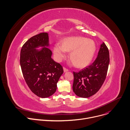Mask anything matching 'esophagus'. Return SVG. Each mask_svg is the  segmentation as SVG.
<instances>
[{"label":"esophagus","mask_w":130,"mask_h":130,"mask_svg":"<svg viewBox=\"0 0 130 130\" xmlns=\"http://www.w3.org/2000/svg\"><path fill=\"white\" fill-rule=\"evenodd\" d=\"M63 70H64V73H66V72H67L68 71V70H67V69H66V68H65V67L63 68Z\"/></svg>","instance_id":"34e87169"}]
</instances>
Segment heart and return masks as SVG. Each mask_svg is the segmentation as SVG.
Returning <instances> with one entry per match:
<instances>
[{
	"mask_svg": "<svg viewBox=\"0 0 130 130\" xmlns=\"http://www.w3.org/2000/svg\"><path fill=\"white\" fill-rule=\"evenodd\" d=\"M97 50L95 42L82 37H71L64 38L61 44L54 45L53 52L58 62L66 56V52H71L70 57L74 65L78 68L88 66L94 57Z\"/></svg>",
	"mask_w": 130,
	"mask_h": 130,
	"instance_id": "1",
	"label": "heart"
}]
</instances>
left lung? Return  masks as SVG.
Returning a JSON list of instances; mask_svg holds the SVG:
<instances>
[{
	"mask_svg": "<svg viewBox=\"0 0 130 130\" xmlns=\"http://www.w3.org/2000/svg\"><path fill=\"white\" fill-rule=\"evenodd\" d=\"M109 62V50L103 42L94 62L78 73L73 72V90L77 96L88 98L98 91L105 80Z\"/></svg>",
	"mask_w": 130,
	"mask_h": 130,
	"instance_id": "8db88e82",
	"label": "left lung"
}]
</instances>
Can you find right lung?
Wrapping results in <instances>:
<instances>
[{
	"instance_id": "add662e5",
	"label": "right lung",
	"mask_w": 130,
	"mask_h": 130,
	"mask_svg": "<svg viewBox=\"0 0 130 130\" xmlns=\"http://www.w3.org/2000/svg\"><path fill=\"white\" fill-rule=\"evenodd\" d=\"M48 34L41 33L26 42L20 52V63L25 81L30 90L42 98L55 92L57 83L64 72L62 66L52 58Z\"/></svg>"
}]
</instances>
